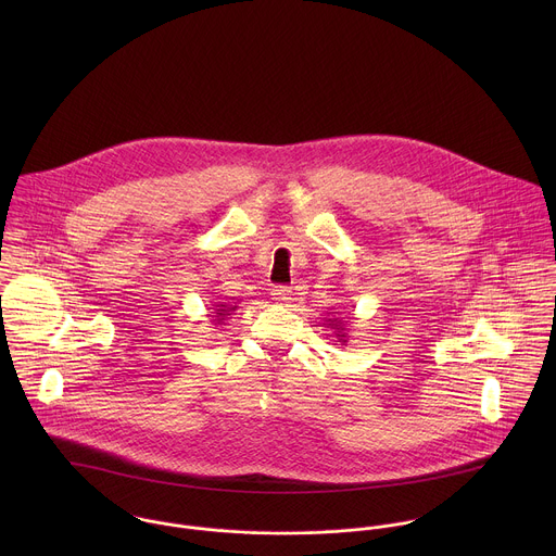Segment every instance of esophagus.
Instances as JSON below:
<instances>
[{"instance_id": "1", "label": "esophagus", "mask_w": 556, "mask_h": 556, "mask_svg": "<svg viewBox=\"0 0 556 556\" xmlns=\"http://www.w3.org/2000/svg\"><path fill=\"white\" fill-rule=\"evenodd\" d=\"M271 300H274L276 304L285 306V304H289V302L293 300V291H291L289 287H274V291H271Z\"/></svg>"}]
</instances>
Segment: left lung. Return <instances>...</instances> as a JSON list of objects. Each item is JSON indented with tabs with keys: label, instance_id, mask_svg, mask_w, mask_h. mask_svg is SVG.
Segmentation results:
<instances>
[{
	"label": "left lung",
	"instance_id": "1",
	"mask_svg": "<svg viewBox=\"0 0 556 556\" xmlns=\"http://www.w3.org/2000/svg\"><path fill=\"white\" fill-rule=\"evenodd\" d=\"M327 317H329V315H327ZM325 325L338 331V333H336L338 342H342V344H346V342H349V338H346V323H342V318H327V323H325Z\"/></svg>",
	"mask_w": 556,
	"mask_h": 556
}]
</instances>
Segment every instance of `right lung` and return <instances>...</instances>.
<instances>
[{
	"label": "right lung",
	"instance_id": "obj_1",
	"mask_svg": "<svg viewBox=\"0 0 556 556\" xmlns=\"http://www.w3.org/2000/svg\"><path fill=\"white\" fill-rule=\"evenodd\" d=\"M238 311V304H225V302H218L214 308H212V323L214 325H223L225 318H229V315H233Z\"/></svg>",
	"mask_w": 556,
	"mask_h": 556
}]
</instances>
